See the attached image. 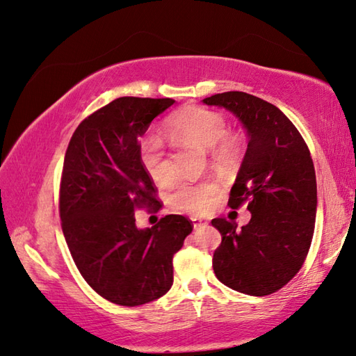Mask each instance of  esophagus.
<instances>
[{
    "instance_id": "1",
    "label": "esophagus",
    "mask_w": 356,
    "mask_h": 356,
    "mask_svg": "<svg viewBox=\"0 0 356 356\" xmlns=\"http://www.w3.org/2000/svg\"><path fill=\"white\" fill-rule=\"evenodd\" d=\"M191 222H193L194 229H202V228H207V226H208V222L203 220V218L193 217V218H191Z\"/></svg>"
}]
</instances>
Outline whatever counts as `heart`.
Here are the masks:
<instances>
[{"instance_id": "heart-1", "label": "heart", "mask_w": 356, "mask_h": 356, "mask_svg": "<svg viewBox=\"0 0 356 356\" xmlns=\"http://www.w3.org/2000/svg\"><path fill=\"white\" fill-rule=\"evenodd\" d=\"M172 140H190L203 148H209V156L217 165H229L240 156V140L228 134L226 119L214 110L186 107L170 119ZM140 161L148 176L157 185H168L176 177V170L166 154L163 142L157 136H148L140 143ZM218 194L214 180L182 182L171 194V205L190 214H205Z\"/></svg>"}]
</instances>
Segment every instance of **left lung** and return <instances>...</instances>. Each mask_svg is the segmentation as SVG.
<instances>
[{
  "label": "left lung",
  "mask_w": 356,
  "mask_h": 356,
  "mask_svg": "<svg viewBox=\"0 0 356 356\" xmlns=\"http://www.w3.org/2000/svg\"><path fill=\"white\" fill-rule=\"evenodd\" d=\"M207 105L229 110L248 133V149L228 205L248 202L251 220L237 228L214 218L222 234L214 251L216 277L231 289L263 297L297 275L311 248L316 216V179L311 153L282 110L243 92L218 93Z\"/></svg>",
  "instance_id": "left-lung-1"
}]
</instances>
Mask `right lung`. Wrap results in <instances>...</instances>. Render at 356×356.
Segmentation results:
<instances>
[{
    "instance_id": "1",
    "label": "right lung",
    "mask_w": 356,
    "mask_h": 356,
    "mask_svg": "<svg viewBox=\"0 0 356 356\" xmlns=\"http://www.w3.org/2000/svg\"><path fill=\"white\" fill-rule=\"evenodd\" d=\"M176 102L170 97H118L86 118L65 151L59 216L73 261L105 300L140 306L172 286V257L193 225L184 216L136 226L134 211L162 203L140 161L151 120Z\"/></svg>"
}]
</instances>
